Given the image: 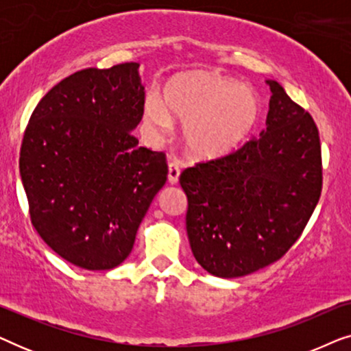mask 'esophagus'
<instances>
[{"label": "esophagus", "mask_w": 351, "mask_h": 351, "mask_svg": "<svg viewBox=\"0 0 351 351\" xmlns=\"http://www.w3.org/2000/svg\"><path fill=\"white\" fill-rule=\"evenodd\" d=\"M179 176H180V166L177 162H169V174H167V180L169 184H177L179 182Z\"/></svg>", "instance_id": "1"}]
</instances>
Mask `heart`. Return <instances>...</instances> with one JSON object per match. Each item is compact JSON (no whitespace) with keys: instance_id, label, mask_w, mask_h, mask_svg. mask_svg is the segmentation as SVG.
Listing matches in <instances>:
<instances>
[{"instance_id":"1","label":"heart","mask_w":351,"mask_h":351,"mask_svg":"<svg viewBox=\"0 0 351 351\" xmlns=\"http://www.w3.org/2000/svg\"><path fill=\"white\" fill-rule=\"evenodd\" d=\"M262 102L256 90L215 73H195L177 80L145 100L147 126L165 134L172 121L185 123L184 143L196 158H217L238 148L261 121Z\"/></svg>"}]
</instances>
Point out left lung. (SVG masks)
I'll return each instance as SVG.
<instances>
[{
  "instance_id": "left-lung-1",
  "label": "left lung",
  "mask_w": 351,
  "mask_h": 351,
  "mask_svg": "<svg viewBox=\"0 0 351 351\" xmlns=\"http://www.w3.org/2000/svg\"><path fill=\"white\" fill-rule=\"evenodd\" d=\"M270 86L267 129L228 155L180 174L186 233L201 267L246 276L280 261L308 223L323 189L316 123L282 86Z\"/></svg>"
}]
</instances>
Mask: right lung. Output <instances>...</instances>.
Listing matches in <instances>:
<instances>
[{
	"label": "right lung",
	"mask_w": 351,
	"mask_h": 351,
	"mask_svg": "<svg viewBox=\"0 0 351 351\" xmlns=\"http://www.w3.org/2000/svg\"><path fill=\"white\" fill-rule=\"evenodd\" d=\"M137 62L84 69L56 84L22 138L21 177L32 223L66 262L112 270L167 180L162 152L138 147L143 117Z\"/></svg>",
	"instance_id": "add662e5"
}]
</instances>
